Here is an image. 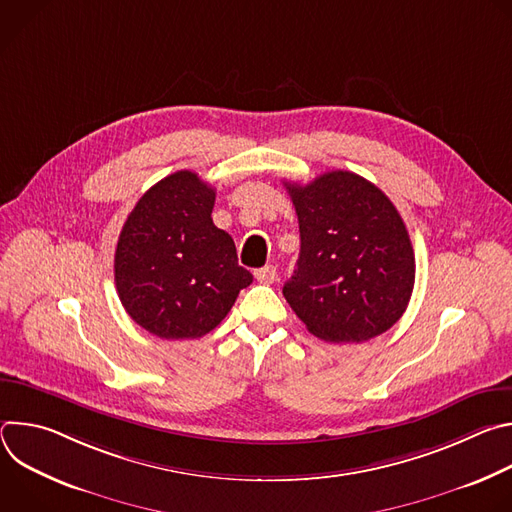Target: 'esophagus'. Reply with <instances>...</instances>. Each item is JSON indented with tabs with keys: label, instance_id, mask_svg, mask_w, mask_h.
Here are the masks:
<instances>
[{
	"label": "esophagus",
	"instance_id": "obj_1",
	"mask_svg": "<svg viewBox=\"0 0 512 512\" xmlns=\"http://www.w3.org/2000/svg\"><path fill=\"white\" fill-rule=\"evenodd\" d=\"M275 277H277V271H275L273 265H265V267H261V269L255 271V279H257L259 283H273Z\"/></svg>",
	"mask_w": 512,
	"mask_h": 512
}]
</instances>
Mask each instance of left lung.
I'll return each mask as SVG.
<instances>
[{
    "label": "left lung",
    "instance_id": "obj_1",
    "mask_svg": "<svg viewBox=\"0 0 512 512\" xmlns=\"http://www.w3.org/2000/svg\"><path fill=\"white\" fill-rule=\"evenodd\" d=\"M285 188L300 223L298 269L283 285L291 310L320 340L364 342L405 312L415 257L393 202L346 170Z\"/></svg>",
    "mask_w": 512,
    "mask_h": 512
}]
</instances>
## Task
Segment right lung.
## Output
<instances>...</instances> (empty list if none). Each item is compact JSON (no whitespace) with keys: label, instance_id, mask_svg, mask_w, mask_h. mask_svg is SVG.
<instances>
[{"label":"right lung","instance_id":"add662e5","mask_svg":"<svg viewBox=\"0 0 512 512\" xmlns=\"http://www.w3.org/2000/svg\"><path fill=\"white\" fill-rule=\"evenodd\" d=\"M216 192L180 170L145 192L115 249V285L125 312L166 340L200 338L231 312L253 275L237 263L233 237L214 227Z\"/></svg>","mask_w":512,"mask_h":512}]
</instances>
